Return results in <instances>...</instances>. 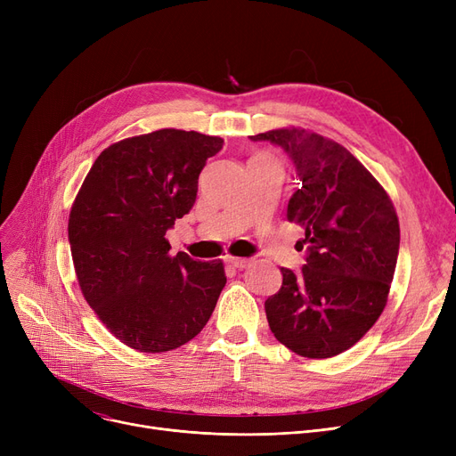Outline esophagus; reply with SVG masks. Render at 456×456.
<instances>
[{
	"mask_svg": "<svg viewBox=\"0 0 456 456\" xmlns=\"http://www.w3.org/2000/svg\"><path fill=\"white\" fill-rule=\"evenodd\" d=\"M225 262H227L229 266H232L236 270H244V268H248L251 265L249 258H238V256H225Z\"/></svg>",
	"mask_w": 456,
	"mask_h": 456,
	"instance_id": "obj_1",
	"label": "esophagus"
}]
</instances>
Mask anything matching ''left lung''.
Wrapping results in <instances>:
<instances>
[{"instance_id":"obj_1","label":"left lung","mask_w":456,"mask_h":456,"mask_svg":"<svg viewBox=\"0 0 456 456\" xmlns=\"http://www.w3.org/2000/svg\"><path fill=\"white\" fill-rule=\"evenodd\" d=\"M281 148L301 186L286 218L305 229V266L281 268L265 303L273 337L308 358L340 354L361 340L387 305L399 255L395 208L344 146L305 129L249 136Z\"/></svg>"}]
</instances>
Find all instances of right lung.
<instances>
[{
	"mask_svg": "<svg viewBox=\"0 0 456 456\" xmlns=\"http://www.w3.org/2000/svg\"><path fill=\"white\" fill-rule=\"evenodd\" d=\"M224 140L160 129L112 143L95 159L68 220L86 303L118 340L142 353L190 342L227 282L222 260L170 255L166 240L196 203L198 179Z\"/></svg>",
	"mask_w": 456,
	"mask_h": 456,
	"instance_id": "right-lung-1",
	"label": "right lung"
}]
</instances>
